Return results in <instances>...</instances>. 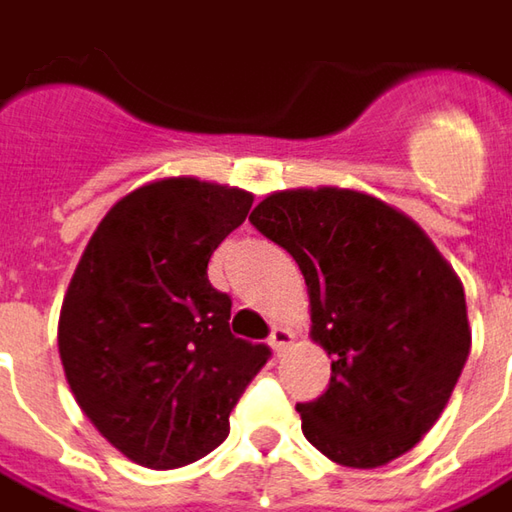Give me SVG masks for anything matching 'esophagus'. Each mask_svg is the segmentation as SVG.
Returning <instances> with one entry per match:
<instances>
[{"mask_svg":"<svg viewBox=\"0 0 512 512\" xmlns=\"http://www.w3.org/2000/svg\"><path fill=\"white\" fill-rule=\"evenodd\" d=\"M292 344V332H289V329H283V326H275V329H272V335H269V346H272V349H275V355H283V349H286V346Z\"/></svg>","mask_w":512,"mask_h":512,"instance_id":"esophagus-1","label":"esophagus"}]
</instances>
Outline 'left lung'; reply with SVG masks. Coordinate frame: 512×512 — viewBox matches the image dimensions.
I'll list each match as a JSON object with an SVG mask.
<instances>
[{
  "instance_id": "left-lung-1",
  "label": "left lung",
  "mask_w": 512,
  "mask_h": 512,
  "mask_svg": "<svg viewBox=\"0 0 512 512\" xmlns=\"http://www.w3.org/2000/svg\"><path fill=\"white\" fill-rule=\"evenodd\" d=\"M249 223L295 257L312 338L332 355L326 392L298 404L306 441L346 467L404 456L470 355L456 272L410 217L358 191H278Z\"/></svg>"
}]
</instances>
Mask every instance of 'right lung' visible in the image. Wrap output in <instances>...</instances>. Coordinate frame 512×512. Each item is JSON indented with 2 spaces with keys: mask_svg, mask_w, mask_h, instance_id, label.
I'll return each mask as SVG.
<instances>
[{
  "mask_svg": "<svg viewBox=\"0 0 512 512\" xmlns=\"http://www.w3.org/2000/svg\"><path fill=\"white\" fill-rule=\"evenodd\" d=\"M252 194L160 180L131 191L85 246L59 315V358L82 412L123 456L183 467L229 435V412L272 358L234 338L209 257Z\"/></svg>",
  "mask_w": 512,
  "mask_h": 512,
  "instance_id": "1",
  "label": "right lung"
}]
</instances>
